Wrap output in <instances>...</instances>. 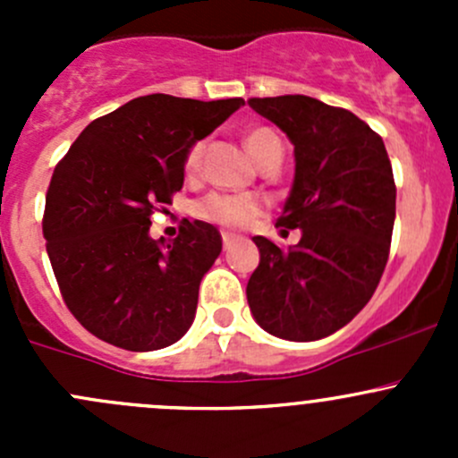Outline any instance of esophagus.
I'll return each mask as SVG.
<instances>
[{"instance_id":"1","label":"esophagus","mask_w":458,"mask_h":458,"mask_svg":"<svg viewBox=\"0 0 458 458\" xmlns=\"http://www.w3.org/2000/svg\"><path fill=\"white\" fill-rule=\"evenodd\" d=\"M221 239H224V248H230V243L234 242V234L233 233H221Z\"/></svg>"}]
</instances>
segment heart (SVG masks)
<instances>
[{"label":"heart","instance_id":"obj_1","mask_svg":"<svg viewBox=\"0 0 458 458\" xmlns=\"http://www.w3.org/2000/svg\"><path fill=\"white\" fill-rule=\"evenodd\" d=\"M246 150L250 152L252 159L261 164L272 150L281 148L279 137L270 128H250L243 137ZM203 141L192 143L191 150L183 159V170L188 174H195L201 165ZM195 212L201 219L212 221V224L225 225V228H246L263 212V201L252 195H224V192H210L203 199L195 203Z\"/></svg>","mask_w":458,"mask_h":458}]
</instances>
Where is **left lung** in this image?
Instances as JSON below:
<instances>
[{
  "label": "left lung",
  "mask_w": 458,
  "mask_h": 458,
  "mask_svg": "<svg viewBox=\"0 0 458 458\" xmlns=\"http://www.w3.org/2000/svg\"><path fill=\"white\" fill-rule=\"evenodd\" d=\"M248 104L293 141L294 182L276 225L301 230L288 250L252 237L259 266L248 306L272 336L323 339L363 310L386 270L396 212L390 159L381 137L345 108L306 95Z\"/></svg>",
  "instance_id": "obj_1"
}]
</instances>
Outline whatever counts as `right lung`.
<instances>
[{
    "label": "right lung",
    "mask_w": 458,
    "mask_h": 458,
    "mask_svg": "<svg viewBox=\"0 0 458 458\" xmlns=\"http://www.w3.org/2000/svg\"><path fill=\"white\" fill-rule=\"evenodd\" d=\"M246 101L146 95L95 119L55 168L44 239L68 310L106 344L150 352L195 321L199 284L221 252L219 230L186 221L173 243L150 215L183 186V159Z\"/></svg>",
    "instance_id": "obj_1"
}]
</instances>
